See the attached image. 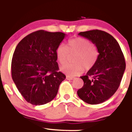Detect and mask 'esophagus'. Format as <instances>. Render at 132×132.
<instances>
[{"label": "esophagus", "instance_id": "obj_1", "mask_svg": "<svg viewBox=\"0 0 132 132\" xmlns=\"http://www.w3.org/2000/svg\"><path fill=\"white\" fill-rule=\"evenodd\" d=\"M66 79H67L68 80H72L75 79V78H73V77L69 76H66Z\"/></svg>", "mask_w": 132, "mask_h": 132}]
</instances>
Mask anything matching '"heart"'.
Here are the masks:
<instances>
[{
	"label": "heart",
	"instance_id": "heart-1",
	"mask_svg": "<svg viewBox=\"0 0 132 132\" xmlns=\"http://www.w3.org/2000/svg\"><path fill=\"white\" fill-rule=\"evenodd\" d=\"M99 51L90 41L82 37L70 39L67 47L60 44L56 50L57 61L64 64L70 55H75L72 64H66L62 66L61 71L69 76L81 75L84 71L90 70L94 66L99 57Z\"/></svg>",
	"mask_w": 132,
	"mask_h": 132
}]
</instances>
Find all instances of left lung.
I'll return each instance as SVG.
<instances>
[{
    "instance_id": "8db88e82",
    "label": "left lung",
    "mask_w": 132,
    "mask_h": 132,
    "mask_svg": "<svg viewBox=\"0 0 132 132\" xmlns=\"http://www.w3.org/2000/svg\"><path fill=\"white\" fill-rule=\"evenodd\" d=\"M78 35L95 44L99 54L94 66L81 77L84 85L77 93L87 104H101L111 97L120 84L126 67L123 54L116 39L105 31L93 30Z\"/></svg>"
}]
</instances>
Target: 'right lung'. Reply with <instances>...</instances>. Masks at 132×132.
I'll use <instances>...</instances> for the list:
<instances>
[{"mask_svg":"<svg viewBox=\"0 0 132 132\" xmlns=\"http://www.w3.org/2000/svg\"><path fill=\"white\" fill-rule=\"evenodd\" d=\"M66 35L38 30L19 42L13 53L12 77L19 91L32 105H43L56 95L66 76L59 72L56 50Z\"/></svg>","mask_w":132,"mask_h":132,"instance_id":"add662e5","label":"right lung"}]
</instances>
